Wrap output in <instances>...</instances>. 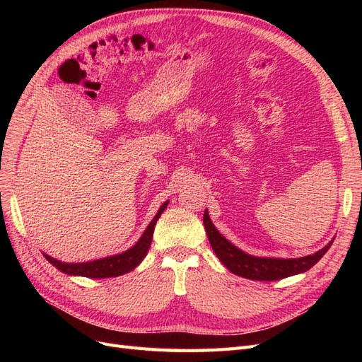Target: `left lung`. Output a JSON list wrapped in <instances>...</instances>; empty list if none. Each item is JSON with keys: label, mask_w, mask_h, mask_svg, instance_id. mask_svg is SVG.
<instances>
[{"label": "left lung", "mask_w": 362, "mask_h": 362, "mask_svg": "<svg viewBox=\"0 0 362 362\" xmlns=\"http://www.w3.org/2000/svg\"><path fill=\"white\" fill-rule=\"evenodd\" d=\"M204 226L208 240H210V245L216 252L217 258L223 262V266L229 272H233L234 275L254 281H278L310 270L332 245V242L327 243L323 249L317 250L315 254L302 258H261L249 255L246 252L235 247L231 242H228L217 231L206 210L204 213Z\"/></svg>", "instance_id": "left-lung-1"}]
</instances>
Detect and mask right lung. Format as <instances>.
<instances>
[{"label":"right lung","mask_w":362,"mask_h":362,"mask_svg":"<svg viewBox=\"0 0 362 362\" xmlns=\"http://www.w3.org/2000/svg\"><path fill=\"white\" fill-rule=\"evenodd\" d=\"M168 204L169 202H164L160 206L158 213L156 214L154 218H152L151 223L145 229V233L141 234V237L139 238V242L133 247H129L128 250L122 252V254L105 257V258L95 259V261H87V262H63V261H59L47 254H43V257H45L54 267L59 269L63 273H66V275L96 278V279L98 278H115V276L124 275V273H128L133 269H136L146 257L148 250L151 247L152 234H154L156 223L158 221V217L161 216V213L166 210Z\"/></svg>","instance_id":"1"}]
</instances>
